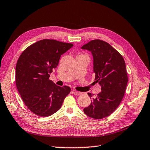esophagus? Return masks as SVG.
Here are the masks:
<instances>
[{
	"label": "esophagus",
	"instance_id": "obj_1",
	"mask_svg": "<svg viewBox=\"0 0 150 150\" xmlns=\"http://www.w3.org/2000/svg\"><path fill=\"white\" fill-rule=\"evenodd\" d=\"M72 94H74L75 96H79L81 94V92H79V91H75V90H73L72 91Z\"/></svg>",
	"mask_w": 150,
	"mask_h": 150
}]
</instances>
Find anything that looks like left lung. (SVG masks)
<instances>
[{
    "label": "left lung",
    "mask_w": 150,
    "mask_h": 150,
    "mask_svg": "<svg viewBox=\"0 0 150 150\" xmlns=\"http://www.w3.org/2000/svg\"><path fill=\"white\" fill-rule=\"evenodd\" d=\"M92 53L95 80L101 86V92L83 109L84 113L96 120L105 118L118 108L126 89L128 77L122 55L106 42L96 39L81 47Z\"/></svg>",
    "instance_id": "1"
}]
</instances>
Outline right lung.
Instances as JSON below:
<instances>
[{
    "instance_id": "1",
    "label": "right lung",
    "mask_w": 150,
    "mask_h": 150,
    "mask_svg": "<svg viewBox=\"0 0 150 150\" xmlns=\"http://www.w3.org/2000/svg\"><path fill=\"white\" fill-rule=\"evenodd\" d=\"M72 43L43 39L29 46L19 56L16 66L15 81L25 105L35 115L47 117L59 110L71 89L49 79L57 67L61 56Z\"/></svg>"
}]
</instances>
